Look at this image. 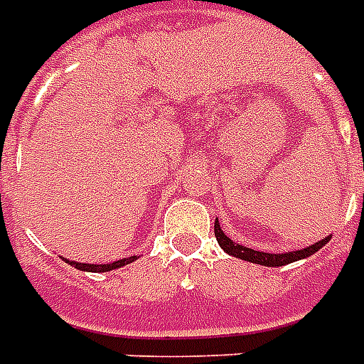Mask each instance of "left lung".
Segmentation results:
<instances>
[{"instance_id": "8db88e82", "label": "left lung", "mask_w": 364, "mask_h": 364, "mask_svg": "<svg viewBox=\"0 0 364 364\" xmlns=\"http://www.w3.org/2000/svg\"><path fill=\"white\" fill-rule=\"evenodd\" d=\"M214 233H216V239L220 247H222L228 255L235 258H241V260H247V262H252V264H262V266H285L289 264V262H295V260H301V258H306L314 255L316 250L322 249L328 241H330V237H326L318 243L311 245V247H306V249L301 250H291V252H282V255H268V252H258L255 249H249V247H241V245H237L235 241H231L230 237L225 235L222 230H220V223H214Z\"/></svg>"}]
</instances>
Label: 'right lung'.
Listing matches in <instances>:
<instances>
[{
  "label": "right lung",
  "instance_id": "add662e5",
  "mask_svg": "<svg viewBox=\"0 0 364 364\" xmlns=\"http://www.w3.org/2000/svg\"><path fill=\"white\" fill-rule=\"evenodd\" d=\"M136 260V257H129V258H121V260H115V262H109V264H80V262H73V260H65L71 266H75L77 270H86V272H109L115 270V268H121V266L129 264Z\"/></svg>",
  "mask_w": 364,
  "mask_h": 364
}]
</instances>
